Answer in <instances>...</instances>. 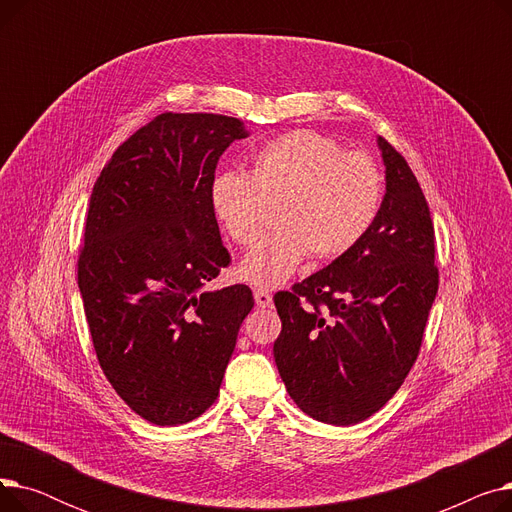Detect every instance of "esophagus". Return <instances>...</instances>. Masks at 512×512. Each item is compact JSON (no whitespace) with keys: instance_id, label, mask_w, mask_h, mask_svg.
<instances>
[{"instance_id":"esophagus-1","label":"esophagus","mask_w":512,"mask_h":512,"mask_svg":"<svg viewBox=\"0 0 512 512\" xmlns=\"http://www.w3.org/2000/svg\"><path fill=\"white\" fill-rule=\"evenodd\" d=\"M255 303H257V307H261V309L272 307V294L267 292V290H263V288H257V290H255Z\"/></svg>"}]
</instances>
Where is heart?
<instances>
[{
	"instance_id": "heart-1",
	"label": "heart",
	"mask_w": 512,
	"mask_h": 512,
	"mask_svg": "<svg viewBox=\"0 0 512 512\" xmlns=\"http://www.w3.org/2000/svg\"><path fill=\"white\" fill-rule=\"evenodd\" d=\"M209 203L226 234L242 247L259 238L270 203L276 228L242 259L240 278L278 288L305 257L332 261L367 234L382 203V172L365 151L297 128L265 141L251 155L249 174L222 170L209 186Z\"/></svg>"
}]
</instances>
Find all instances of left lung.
<instances>
[{
    "mask_svg": "<svg viewBox=\"0 0 512 512\" xmlns=\"http://www.w3.org/2000/svg\"><path fill=\"white\" fill-rule=\"evenodd\" d=\"M386 195L346 255L276 292L280 378L317 421L353 425L378 413L415 365L438 292L436 234L421 186L384 137Z\"/></svg>",
    "mask_w": 512,
    "mask_h": 512,
    "instance_id": "1",
    "label": "left lung"
}]
</instances>
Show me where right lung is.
Returning a JSON list of instances; mask_svg holds the SVG:
<instances>
[{
    "label": "right lung",
    "instance_id": "right-lung-1",
    "mask_svg": "<svg viewBox=\"0 0 512 512\" xmlns=\"http://www.w3.org/2000/svg\"><path fill=\"white\" fill-rule=\"evenodd\" d=\"M247 134L222 114H159L93 186L76 265L91 340L107 382L155 425L213 405L255 305L245 284L203 290L232 263L209 186L220 155Z\"/></svg>",
    "mask_w": 512,
    "mask_h": 512
}]
</instances>
